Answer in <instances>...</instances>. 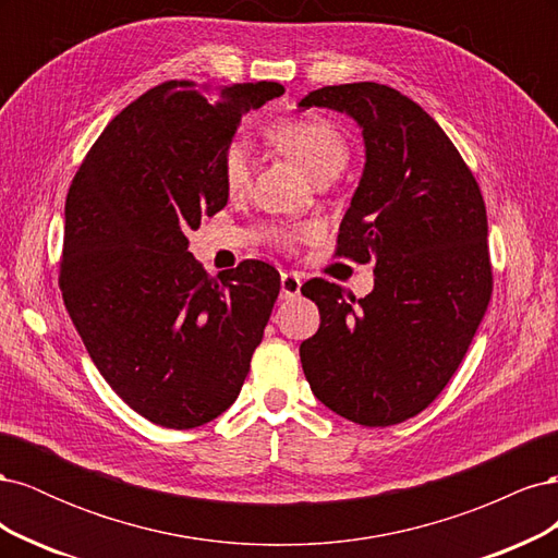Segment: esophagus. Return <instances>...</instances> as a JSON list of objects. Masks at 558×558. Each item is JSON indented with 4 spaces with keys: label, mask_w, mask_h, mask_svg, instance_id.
<instances>
[{
    "label": "esophagus",
    "mask_w": 558,
    "mask_h": 558,
    "mask_svg": "<svg viewBox=\"0 0 558 558\" xmlns=\"http://www.w3.org/2000/svg\"><path fill=\"white\" fill-rule=\"evenodd\" d=\"M300 289H302V279L298 275H291V272L281 275V300L298 298Z\"/></svg>",
    "instance_id": "1"
}]
</instances>
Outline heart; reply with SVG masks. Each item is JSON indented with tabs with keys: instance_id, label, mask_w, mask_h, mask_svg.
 Instances as JSON below:
<instances>
[{
	"instance_id": "obj_1",
	"label": "heart",
	"mask_w": 558,
	"mask_h": 558,
	"mask_svg": "<svg viewBox=\"0 0 558 558\" xmlns=\"http://www.w3.org/2000/svg\"><path fill=\"white\" fill-rule=\"evenodd\" d=\"M265 137L283 156L295 160L314 181L337 177L349 160V142L342 130L328 118L320 116H300V118H279L265 128ZM221 179L230 195L242 193L251 181V162L242 144H230L221 154ZM312 230L298 228L289 232H275V242L281 246H291L305 240Z\"/></svg>"
}]
</instances>
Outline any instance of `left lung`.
Segmentation results:
<instances>
[{"label":"left lung","mask_w":558,"mask_h":558,"mask_svg":"<svg viewBox=\"0 0 558 558\" xmlns=\"http://www.w3.org/2000/svg\"><path fill=\"white\" fill-rule=\"evenodd\" d=\"M300 107L349 113L363 128L365 170L335 256L375 263L356 300L312 279L320 326L300 344L314 396L361 426H393L442 393L494 291L484 197L445 130L381 83H342Z\"/></svg>","instance_id":"8db88e82"}]
</instances>
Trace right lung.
<instances>
[{
  "label": "right lung",
  "mask_w": 558,
  "mask_h": 558,
  "mask_svg": "<svg viewBox=\"0 0 558 558\" xmlns=\"http://www.w3.org/2000/svg\"><path fill=\"white\" fill-rule=\"evenodd\" d=\"M275 81H165L83 158L64 202L60 289L93 363L144 418L189 430L238 400L281 277L263 260L207 277L189 234L228 205L221 154Z\"/></svg>",
  "instance_id": "add662e5"
}]
</instances>
